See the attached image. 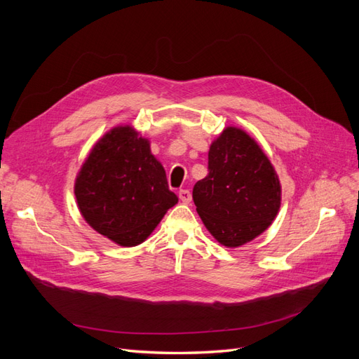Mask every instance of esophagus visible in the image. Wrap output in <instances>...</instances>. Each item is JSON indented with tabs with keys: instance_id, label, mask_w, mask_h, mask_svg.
Wrapping results in <instances>:
<instances>
[{
	"instance_id": "esophagus-1",
	"label": "esophagus",
	"mask_w": 359,
	"mask_h": 359,
	"mask_svg": "<svg viewBox=\"0 0 359 359\" xmlns=\"http://www.w3.org/2000/svg\"><path fill=\"white\" fill-rule=\"evenodd\" d=\"M178 196L182 203H190L191 202V193L189 190H180Z\"/></svg>"
}]
</instances>
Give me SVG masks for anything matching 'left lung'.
Returning a JSON list of instances; mask_svg holds the SVG:
<instances>
[{"label":"left lung","mask_w":359,"mask_h":359,"mask_svg":"<svg viewBox=\"0 0 359 359\" xmlns=\"http://www.w3.org/2000/svg\"><path fill=\"white\" fill-rule=\"evenodd\" d=\"M193 201L210 233L235 248L253 241L274 222L281 184L256 140L229 126L210 147L208 175L194 184Z\"/></svg>","instance_id":"obj_1"}]
</instances>
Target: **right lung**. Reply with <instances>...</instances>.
I'll list each match as a JSON object with an SVG mask.
<instances>
[{"mask_svg":"<svg viewBox=\"0 0 359 359\" xmlns=\"http://www.w3.org/2000/svg\"><path fill=\"white\" fill-rule=\"evenodd\" d=\"M74 196L85 222L123 247L144 243L178 203L149 140L132 126L97 140L76 175Z\"/></svg>","mask_w":359,"mask_h":359,"instance_id":"obj_1","label":"right lung"}]
</instances>
